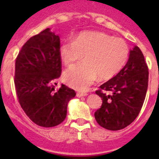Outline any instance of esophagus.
<instances>
[{"instance_id": "34e87169", "label": "esophagus", "mask_w": 159, "mask_h": 159, "mask_svg": "<svg viewBox=\"0 0 159 159\" xmlns=\"http://www.w3.org/2000/svg\"><path fill=\"white\" fill-rule=\"evenodd\" d=\"M88 94V93H85V92H78V93L76 94V96L79 97V98H80V97H84V96H87Z\"/></svg>"}]
</instances>
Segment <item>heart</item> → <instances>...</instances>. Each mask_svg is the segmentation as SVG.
Instances as JSON below:
<instances>
[{
	"instance_id": "1",
	"label": "heart",
	"mask_w": 159,
	"mask_h": 159,
	"mask_svg": "<svg viewBox=\"0 0 159 159\" xmlns=\"http://www.w3.org/2000/svg\"><path fill=\"white\" fill-rule=\"evenodd\" d=\"M59 53L67 67L79 62L84 56V63L64 72V80L75 89L86 90L98 77L106 80L115 76L127 61L129 49L123 39L103 32H88L79 34L72 41L63 43Z\"/></svg>"
}]
</instances>
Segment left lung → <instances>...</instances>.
I'll return each instance as SVG.
<instances>
[{
	"label": "left lung",
	"instance_id": "1",
	"mask_svg": "<svg viewBox=\"0 0 159 159\" xmlns=\"http://www.w3.org/2000/svg\"><path fill=\"white\" fill-rule=\"evenodd\" d=\"M148 67L138 46L130 50L127 64L116 76L99 87L95 93L102 103L95 112L101 127L118 130L130 125L139 116L148 87ZM109 92L105 93V91Z\"/></svg>",
	"mask_w": 159,
	"mask_h": 159
}]
</instances>
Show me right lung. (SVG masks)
I'll use <instances>...</instances> for the list:
<instances>
[{"label":"right lung","mask_w":159,"mask_h":159,"mask_svg":"<svg viewBox=\"0 0 159 159\" xmlns=\"http://www.w3.org/2000/svg\"><path fill=\"white\" fill-rule=\"evenodd\" d=\"M60 41L58 35L46 29L32 36L20 51L15 64V87L18 100L29 119L38 126L52 127L67 116L74 90L53 84L61 74Z\"/></svg>","instance_id":"1"}]
</instances>
